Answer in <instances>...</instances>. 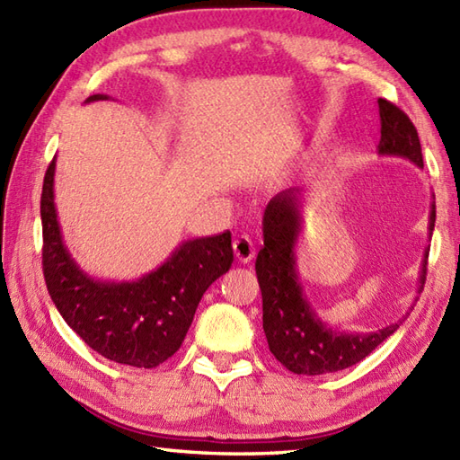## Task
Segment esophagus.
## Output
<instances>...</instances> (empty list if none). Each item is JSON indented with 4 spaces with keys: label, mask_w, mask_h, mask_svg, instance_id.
Masks as SVG:
<instances>
[{
    "label": "esophagus",
    "mask_w": 460,
    "mask_h": 460,
    "mask_svg": "<svg viewBox=\"0 0 460 460\" xmlns=\"http://www.w3.org/2000/svg\"><path fill=\"white\" fill-rule=\"evenodd\" d=\"M233 251H235L237 261L249 262L252 257H255L257 247H255V243H252L249 237L241 235V237H237L235 241H233Z\"/></svg>",
    "instance_id": "1"
}]
</instances>
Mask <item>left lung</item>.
<instances>
[{
    "mask_svg": "<svg viewBox=\"0 0 460 460\" xmlns=\"http://www.w3.org/2000/svg\"><path fill=\"white\" fill-rule=\"evenodd\" d=\"M381 140L379 155H395L423 170L421 142L409 116L395 104L379 99ZM435 199V195H431ZM435 229V201L429 213V239ZM302 231V190L277 193L262 215V239L255 270L262 295V330L269 348L282 366L298 376H322L356 366L387 340L409 316L376 332L334 330L322 320L305 295L296 270V243ZM429 247L419 270L417 295L423 292ZM419 296H415L417 302ZM413 310V306L409 308Z\"/></svg>",
    "mask_w": 460,
    "mask_h": 460,
    "instance_id": "left-lung-1",
    "label": "left lung"
}]
</instances>
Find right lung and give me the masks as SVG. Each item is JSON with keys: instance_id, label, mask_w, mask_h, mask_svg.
<instances>
[{"instance_id": "obj_1", "label": "right lung", "mask_w": 460, "mask_h": 460, "mask_svg": "<svg viewBox=\"0 0 460 460\" xmlns=\"http://www.w3.org/2000/svg\"><path fill=\"white\" fill-rule=\"evenodd\" d=\"M93 94L86 102L106 101ZM55 164L41 193L43 275L58 314L102 358L155 367L180 349L203 292L231 269V233L180 243L158 269L136 280H102L68 252L55 208Z\"/></svg>"}]
</instances>
